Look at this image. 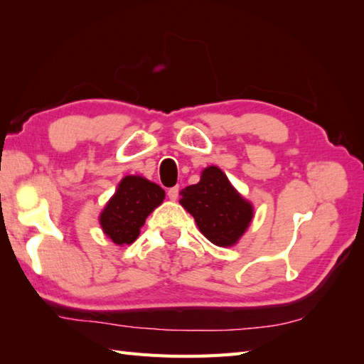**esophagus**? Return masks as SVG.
Masks as SVG:
<instances>
[{
    "mask_svg": "<svg viewBox=\"0 0 364 364\" xmlns=\"http://www.w3.org/2000/svg\"><path fill=\"white\" fill-rule=\"evenodd\" d=\"M168 198L171 200H176L177 198H179V187H173L168 190Z\"/></svg>",
    "mask_w": 364,
    "mask_h": 364,
    "instance_id": "1",
    "label": "esophagus"
}]
</instances>
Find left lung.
Instances as JSON below:
<instances>
[{"mask_svg": "<svg viewBox=\"0 0 364 364\" xmlns=\"http://www.w3.org/2000/svg\"><path fill=\"white\" fill-rule=\"evenodd\" d=\"M181 195V205L195 218L200 233L216 246L235 245L252 221V204L232 187L218 166H207L200 181Z\"/></svg>", "mask_w": 364, "mask_h": 364, "instance_id": "1", "label": "left lung"}]
</instances>
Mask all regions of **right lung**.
Returning <instances> with one entry per match:
<instances>
[{
	"instance_id": "obj_1",
	"label": "right lung",
	"mask_w": 364,
	"mask_h": 364,
	"mask_svg": "<svg viewBox=\"0 0 364 364\" xmlns=\"http://www.w3.org/2000/svg\"><path fill=\"white\" fill-rule=\"evenodd\" d=\"M165 199V191L157 183L141 176H126L118 183L100 216L104 233L115 245H131L139 238L144 221Z\"/></svg>"
}]
</instances>
